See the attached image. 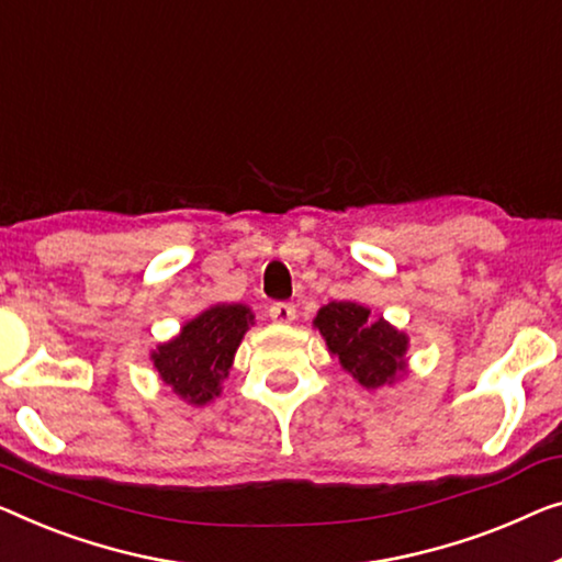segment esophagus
I'll return each mask as SVG.
<instances>
[{
	"instance_id": "1",
	"label": "esophagus",
	"mask_w": 562,
	"mask_h": 562,
	"mask_svg": "<svg viewBox=\"0 0 562 562\" xmlns=\"http://www.w3.org/2000/svg\"><path fill=\"white\" fill-rule=\"evenodd\" d=\"M295 315H297V310L292 303H272L270 305V317L274 323L288 325V323L295 321Z\"/></svg>"
}]
</instances>
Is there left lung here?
<instances>
[{
  "label": "left lung",
  "instance_id": "1",
  "mask_svg": "<svg viewBox=\"0 0 562 562\" xmlns=\"http://www.w3.org/2000/svg\"><path fill=\"white\" fill-rule=\"evenodd\" d=\"M328 350L363 389H379L404 371L408 338L358 303H328L315 317Z\"/></svg>",
  "mask_w": 562,
  "mask_h": 562
}]
</instances>
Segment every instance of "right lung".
I'll list each match as a JSON object with an SVG mask.
<instances>
[{
    "instance_id": "1",
    "label": "right lung",
    "mask_w": 562,
    "mask_h": 562,
    "mask_svg": "<svg viewBox=\"0 0 562 562\" xmlns=\"http://www.w3.org/2000/svg\"><path fill=\"white\" fill-rule=\"evenodd\" d=\"M255 315L245 305H214L183 325L181 335L158 346L154 366L173 393L194 406L220 396L232 358Z\"/></svg>"
}]
</instances>
